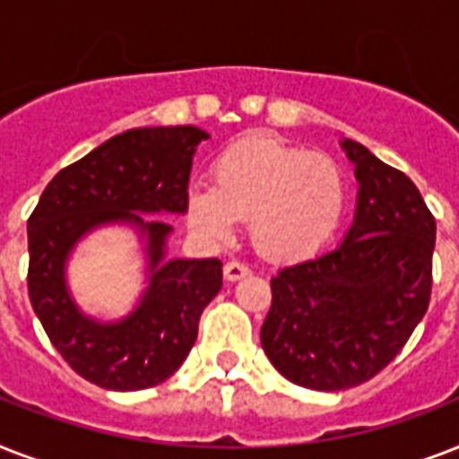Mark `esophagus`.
<instances>
[{
    "mask_svg": "<svg viewBox=\"0 0 459 459\" xmlns=\"http://www.w3.org/2000/svg\"><path fill=\"white\" fill-rule=\"evenodd\" d=\"M247 273H250V269L245 264H240V262H226V264H223V279L230 281V283L245 279Z\"/></svg>",
    "mask_w": 459,
    "mask_h": 459,
    "instance_id": "1",
    "label": "esophagus"
}]
</instances>
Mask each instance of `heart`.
I'll return each mask as SVG.
<instances>
[{"instance_id": "obj_1", "label": "heart", "mask_w": 459, "mask_h": 459, "mask_svg": "<svg viewBox=\"0 0 459 459\" xmlns=\"http://www.w3.org/2000/svg\"><path fill=\"white\" fill-rule=\"evenodd\" d=\"M345 209V180L333 159L288 145L273 135H247L212 164V187L187 193V226L223 247L238 221H250L252 243L266 259L312 255L333 236Z\"/></svg>"}]
</instances>
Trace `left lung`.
Listing matches in <instances>:
<instances>
[{"label":"left lung","instance_id":"1","mask_svg":"<svg viewBox=\"0 0 459 459\" xmlns=\"http://www.w3.org/2000/svg\"><path fill=\"white\" fill-rule=\"evenodd\" d=\"M355 221L335 250L272 279L262 348L312 391H345L377 377L412 335L431 298L436 221L405 173L355 140Z\"/></svg>","mask_w":459,"mask_h":459}]
</instances>
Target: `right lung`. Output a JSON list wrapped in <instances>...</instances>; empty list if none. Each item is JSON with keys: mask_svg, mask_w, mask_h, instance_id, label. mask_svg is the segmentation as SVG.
<instances>
[{"mask_svg": "<svg viewBox=\"0 0 459 459\" xmlns=\"http://www.w3.org/2000/svg\"><path fill=\"white\" fill-rule=\"evenodd\" d=\"M209 133L152 126L114 135L61 169L28 219V295L52 345L74 371L107 391H143L171 377L197 341L202 309L221 290L219 259H171L173 229L157 214H186L195 150ZM107 225H128L146 257V288L124 317H90L67 288V259Z\"/></svg>", "mask_w": 459, "mask_h": 459, "instance_id": "right-lung-1", "label": "right lung"}]
</instances>
